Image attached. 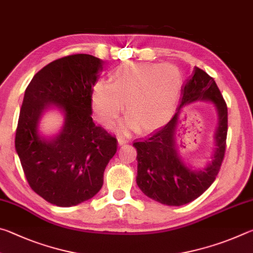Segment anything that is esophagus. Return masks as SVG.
I'll use <instances>...</instances> for the list:
<instances>
[{
	"mask_svg": "<svg viewBox=\"0 0 253 253\" xmlns=\"http://www.w3.org/2000/svg\"><path fill=\"white\" fill-rule=\"evenodd\" d=\"M117 140H118V144L119 145H125V144H127L128 142H129V140H128L127 138H125V137H118Z\"/></svg>",
	"mask_w": 253,
	"mask_h": 253,
	"instance_id": "1",
	"label": "esophagus"
}]
</instances>
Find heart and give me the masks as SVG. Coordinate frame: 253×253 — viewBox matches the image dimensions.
<instances>
[{
    "label": "heart",
    "instance_id": "heart-1",
    "mask_svg": "<svg viewBox=\"0 0 253 253\" xmlns=\"http://www.w3.org/2000/svg\"><path fill=\"white\" fill-rule=\"evenodd\" d=\"M182 88L179 70L172 65L125 63L109 81L100 80L92 88L91 105L98 122L109 127L123 111L128 114L118 125L127 132L140 126L154 130L166 125L176 109Z\"/></svg>",
    "mask_w": 253,
    "mask_h": 253
}]
</instances>
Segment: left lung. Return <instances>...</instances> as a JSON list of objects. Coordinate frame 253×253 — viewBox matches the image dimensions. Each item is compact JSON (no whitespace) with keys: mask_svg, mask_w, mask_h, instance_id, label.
I'll return each instance as SVG.
<instances>
[{"mask_svg":"<svg viewBox=\"0 0 253 253\" xmlns=\"http://www.w3.org/2000/svg\"><path fill=\"white\" fill-rule=\"evenodd\" d=\"M210 101L216 107L218 127L216 148L203 170H192L179 153L176 130L184 106L195 101ZM228 134V108L215 81L195 67L182 88L181 105L166 125L146 139L132 144L137 151V185L143 193L162 204L179 207L202 195L215 179L223 162Z\"/></svg>","mask_w":253,"mask_h":253,"instance_id":"8db88e82","label":"left lung"}]
</instances>
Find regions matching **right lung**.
Instances as JSON below:
<instances>
[{
    "label": "right lung",
    "mask_w": 253,
    "mask_h": 253,
    "mask_svg": "<svg viewBox=\"0 0 253 253\" xmlns=\"http://www.w3.org/2000/svg\"><path fill=\"white\" fill-rule=\"evenodd\" d=\"M104 61L90 54L54 60L25 89L15 134V149L32 190L49 203L72 207L95 196L104 184L117 139L92 122V87ZM51 105L65 122L59 134L39 132L42 114Z\"/></svg>",
    "instance_id": "obj_1"
}]
</instances>
